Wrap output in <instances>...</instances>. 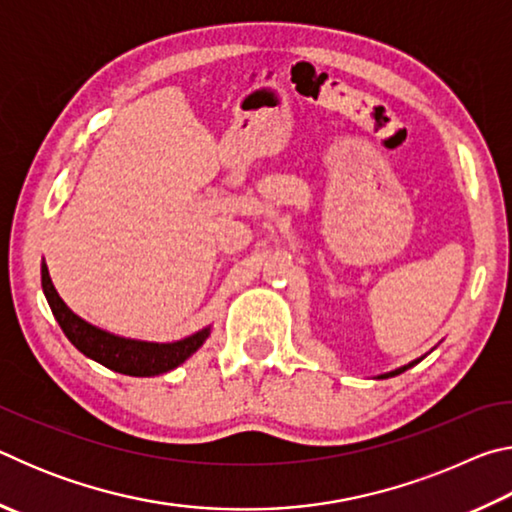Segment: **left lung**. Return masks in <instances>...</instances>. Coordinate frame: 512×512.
Segmentation results:
<instances>
[{
  "mask_svg": "<svg viewBox=\"0 0 512 512\" xmlns=\"http://www.w3.org/2000/svg\"><path fill=\"white\" fill-rule=\"evenodd\" d=\"M420 359H415V361H411V363H406V366H402V368H397V370H391V372H386V375H379L377 379H388V377H395V375H402L404 370H409V368H413L415 363H418Z\"/></svg>",
  "mask_w": 512,
  "mask_h": 512,
  "instance_id": "1",
  "label": "left lung"
}]
</instances>
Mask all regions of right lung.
<instances>
[{
	"instance_id": "right-lung-1",
	"label": "right lung",
	"mask_w": 512,
	"mask_h": 512,
	"mask_svg": "<svg viewBox=\"0 0 512 512\" xmlns=\"http://www.w3.org/2000/svg\"><path fill=\"white\" fill-rule=\"evenodd\" d=\"M42 291H45L47 302L51 307V314L56 316L60 329L79 352L92 361L101 363L121 375L131 377H155L162 372H169L185 363L192 354L201 348L207 336H210V327L201 329L187 339L173 341V343H149V341H135L124 339V336H115L90 325L88 320L76 316L69 309L58 291L51 284V277L47 271V264L42 262Z\"/></svg>"
}]
</instances>
